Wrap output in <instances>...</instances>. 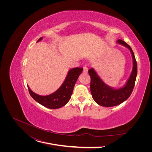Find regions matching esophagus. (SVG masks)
I'll return each instance as SVG.
<instances>
[{
    "label": "esophagus",
    "mask_w": 152,
    "mask_h": 152,
    "mask_svg": "<svg viewBox=\"0 0 152 152\" xmlns=\"http://www.w3.org/2000/svg\"><path fill=\"white\" fill-rule=\"evenodd\" d=\"M84 69H83V72L85 73H87V72H88V68H87L86 66H84Z\"/></svg>",
    "instance_id": "obj_1"
}]
</instances>
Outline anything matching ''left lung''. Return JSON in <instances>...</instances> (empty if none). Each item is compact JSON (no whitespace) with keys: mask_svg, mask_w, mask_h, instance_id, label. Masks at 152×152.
<instances>
[{"mask_svg":"<svg viewBox=\"0 0 152 152\" xmlns=\"http://www.w3.org/2000/svg\"><path fill=\"white\" fill-rule=\"evenodd\" d=\"M117 43L127 48L132 55V70L126 84L121 88L115 89L102 81L94 68L89 69L91 76V92L94 101L99 105L110 107L121 104L129 97L135 85L137 74V64L131 47L124 41L119 39Z\"/></svg>","mask_w":152,"mask_h":152,"instance_id":"8db88e82","label":"left lung"}]
</instances>
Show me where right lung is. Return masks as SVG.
<instances>
[{"label": "right lung", "instance_id": "add662e5", "mask_svg": "<svg viewBox=\"0 0 152 152\" xmlns=\"http://www.w3.org/2000/svg\"><path fill=\"white\" fill-rule=\"evenodd\" d=\"M42 39V37H41L37 42L41 41ZM83 70V68L79 67L70 69L61 86L50 95H38L32 91L30 87L28 86L31 96L37 102L48 108L57 109L65 106L71 99L76 82Z\"/></svg>", "mask_w": 152, "mask_h": 152}]
</instances>
